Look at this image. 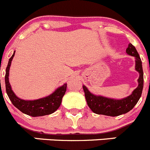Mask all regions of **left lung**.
Returning a JSON list of instances; mask_svg holds the SVG:
<instances>
[{"label": "left lung", "instance_id": "8db88e82", "mask_svg": "<svg viewBox=\"0 0 150 150\" xmlns=\"http://www.w3.org/2000/svg\"><path fill=\"white\" fill-rule=\"evenodd\" d=\"M126 53L136 58V70L139 73L138 79L139 86L133 91L130 96L120 100L109 99L101 96H95L92 94L86 86H83L86 102L92 112L98 115H104L107 116H115L125 114L132 110L134 106L137 104L142 96L144 86V73L142 69V60L137 52L136 48L131 43L128 44L126 48Z\"/></svg>", "mask_w": 150, "mask_h": 150}]
</instances>
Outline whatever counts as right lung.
<instances>
[{"label": "right lung", "instance_id": "add662e5", "mask_svg": "<svg viewBox=\"0 0 150 150\" xmlns=\"http://www.w3.org/2000/svg\"><path fill=\"white\" fill-rule=\"evenodd\" d=\"M14 54L15 51L9 59L8 65L6 69L5 75L6 91L11 102L22 112L32 117L47 115L54 112L59 107L62 103V99L67 90V83L57 88L52 94L46 97L42 98V99L33 101H26L19 99L11 90V87L8 81V74H9L11 63L13 59V57H14Z\"/></svg>", "mask_w": 150, "mask_h": 150}]
</instances>
